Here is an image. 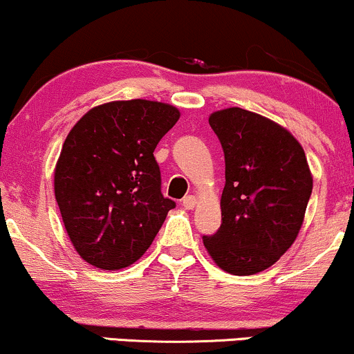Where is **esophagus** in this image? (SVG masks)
I'll use <instances>...</instances> for the list:
<instances>
[{
  "label": "esophagus",
  "mask_w": 354,
  "mask_h": 354,
  "mask_svg": "<svg viewBox=\"0 0 354 354\" xmlns=\"http://www.w3.org/2000/svg\"><path fill=\"white\" fill-rule=\"evenodd\" d=\"M181 206L186 209H193L194 206H196V198H194L193 194H188V196H185L181 200Z\"/></svg>",
  "instance_id": "obj_1"
}]
</instances>
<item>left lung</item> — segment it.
<instances>
[{
  "mask_svg": "<svg viewBox=\"0 0 354 354\" xmlns=\"http://www.w3.org/2000/svg\"><path fill=\"white\" fill-rule=\"evenodd\" d=\"M209 126L225 153L226 183L221 226L203 243L221 270L256 274L298 236L313 189L310 166L295 136L261 115L221 109Z\"/></svg>",
  "mask_w": 354,
  "mask_h": 354,
  "instance_id": "8db88e82",
  "label": "left lung"
}]
</instances>
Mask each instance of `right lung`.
<instances>
[{
  "label": "right lung",
  "instance_id": "obj_1",
  "mask_svg": "<svg viewBox=\"0 0 354 354\" xmlns=\"http://www.w3.org/2000/svg\"><path fill=\"white\" fill-rule=\"evenodd\" d=\"M180 120L148 100L101 104L73 126L55 169V196L78 254L121 270L151 246L176 203L161 193L154 148Z\"/></svg>",
  "mask_w": 354,
  "mask_h": 354
}]
</instances>
